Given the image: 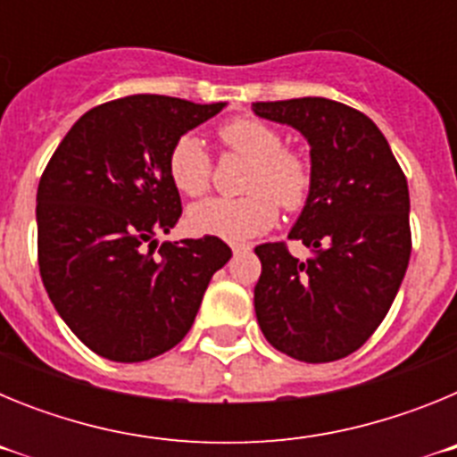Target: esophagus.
Wrapping results in <instances>:
<instances>
[{
	"label": "esophagus",
	"instance_id": "esophagus-1",
	"mask_svg": "<svg viewBox=\"0 0 457 457\" xmlns=\"http://www.w3.org/2000/svg\"><path fill=\"white\" fill-rule=\"evenodd\" d=\"M231 249H233V253H242V252H249V245H245V242H233L231 245Z\"/></svg>",
	"mask_w": 457,
	"mask_h": 457
}]
</instances>
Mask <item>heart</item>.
<instances>
[{
  "instance_id": "obj_1",
  "label": "heart",
  "mask_w": 457,
  "mask_h": 457,
  "mask_svg": "<svg viewBox=\"0 0 457 457\" xmlns=\"http://www.w3.org/2000/svg\"><path fill=\"white\" fill-rule=\"evenodd\" d=\"M220 141L236 155L252 160L240 199H210L189 210L194 231L224 240H249L265 233L278 217V204L286 210L304 205L313 185L309 157L284 148L277 128L258 119H233L220 128ZM173 187L185 196H204L212 179V160L201 139L185 132L173 141L167 157Z\"/></svg>"
}]
</instances>
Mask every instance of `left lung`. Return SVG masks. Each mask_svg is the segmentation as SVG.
Here are the masks:
<instances>
[{
	"label": "left lung",
	"instance_id": "obj_1",
	"mask_svg": "<svg viewBox=\"0 0 457 457\" xmlns=\"http://www.w3.org/2000/svg\"><path fill=\"white\" fill-rule=\"evenodd\" d=\"M256 116L300 130L313 185L290 228L313 256L258 245L253 306L278 353L306 364L348 357L385 320L411 253L410 192L385 135L366 114L327 98L253 103Z\"/></svg>",
	"mask_w": 457,
	"mask_h": 457
}]
</instances>
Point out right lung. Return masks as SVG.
<instances>
[{
	"label": "right lung",
	"mask_w": 457,
	"mask_h": 457,
	"mask_svg": "<svg viewBox=\"0 0 457 457\" xmlns=\"http://www.w3.org/2000/svg\"><path fill=\"white\" fill-rule=\"evenodd\" d=\"M226 103L139 93L88 109L36 194L38 268L56 313L112 361H146L189 332L231 249L215 236L162 242L183 215L167 171L173 141Z\"/></svg>",
	"instance_id": "right-lung-1"
}]
</instances>
